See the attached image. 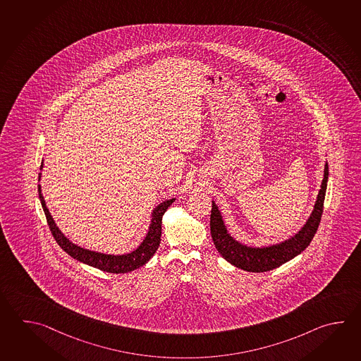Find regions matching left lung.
Instances as JSON below:
<instances>
[{
    "label": "left lung",
    "instance_id": "8db88e82",
    "mask_svg": "<svg viewBox=\"0 0 361 361\" xmlns=\"http://www.w3.org/2000/svg\"><path fill=\"white\" fill-rule=\"evenodd\" d=\"M328 176H329L328 162H325L323 181L317 194L315 206L301 230L297 231L295 235L288 238L280 243L271 244L266 247H250L247 244L238 242L235 238L230 235L220 209L212 200L209 225H211V235L214 239L216 250H219L221 256L231 265L235 266L238 269H242L244 271L250 272L270 271L290 261L295 256H298L301 252L309 247L312 238L317 234L319 224L322 220V214H323Z\"/></svg>",
    "mask_w": 361,
    "mask_h": 361
}]
</instances>
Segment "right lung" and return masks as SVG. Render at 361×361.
Instances as JSON below:
<instances>
[{"mask_svg": "<svg viewBox=\"0 0 361 361\" xmlns=\"http://www.w3.org/2000/svg\"><path fill=\"white\" fill-rule=\"evenodd\" d=\"M42 167H44V161L41 163V169ZM39 180H41V173L38 176V181ZM38 195H39V200H41V204H42L44 214H46L49 228L51 230L52 236L55 238L56 243L61 247V250H64V252H66L71 257H73L74 259H77L80 262L96 267L102 271L111 272V274H125V272L133 271L141 266L145 265L147 261L153 257L155 250H158L159 243H161L163 214L176 199H167L155 207L152 212V220H150V225L147 228V235L142 239V242L136 250H133L130 253H125V255H106L102 252L86 250L77 244L72 243L61 233V230L56 226L55 221L49 212L44 195L41 194V185L39 184H38Z\"/></svg>", "mask_w": 361, "mask_h": 361, "instance_id": "1", "label": "right lung"}]
</instances>
